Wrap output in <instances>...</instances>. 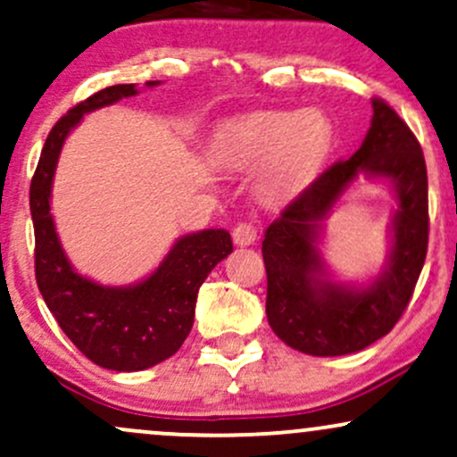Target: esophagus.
Segmentation results:
<instances>
[{
    "instance_id": "obj_1",
    "label": "esophagus",
    "mask_w": 457,
    "mask_h": 457,
    "mask_svg": "<svg viewBox=\"0 0 457 457\" xmlns=\"http://www.w3.org/2000/svg\"><path fill=\"white\" fill-rule=\"evenodd\" d=\"M234 243L238 246H246V245H253L255 238H258V229L253 228L251 223H238L232 232Z\"/></svg>"
}]
</instances>
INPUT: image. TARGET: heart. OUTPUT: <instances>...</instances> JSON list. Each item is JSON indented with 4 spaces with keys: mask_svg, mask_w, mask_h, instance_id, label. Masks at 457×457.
Here are the masks:
<instances>
[{
    "mask_svg": "<svg viewBox=\"0 0 457 457\" xmlns=\"http://www.w3.org/2000/svg\"><path fill=\"white\" fill-rule=\"evenodd\" d=\"M330 145L327 115L309 112H262L236 120L217 139V159L232 170H251L269 161L260 193L279 204L296 195L313 176Z\"/></svg>",
    "mask_w": 457,
    "mask_h": 457,
    "instance_id": "1",
    "label": "heart"
}]
</instances>
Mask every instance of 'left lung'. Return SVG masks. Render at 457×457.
<instances>
[{
  "label": "left lung",
  "instance_id": "8db88e82",
  "mask_svg": "<svg viewBox=\"0 0 457 457\" xmlns=\"http://www.w3.org/2000/svg\"><path fill=\"white\" fill-rule=\"evenodd\" d=\"M371 127L348 161L330 165L298 195L262 243L266 316L277 337L312 356L359 353L402 318L428 253V171L421 145L380 98ZM359 175L389 181L398 208L386 266L365 287L332 279L319 251L323 221Z\"/></svg>",
  "mask_w": 457,
  "mask_h": 457
}]
</instances>
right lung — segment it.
Instances as JSON below:
<instances>
[{"label":"right lung","mask_w":457,"mask_h":457,"mask_svg":"<svg viewBox=\"0 0 457 457\" xmlns=\"http://www.w3.org/2000/svg\"><path fill=\"white\" fill-rule=\"evenodd\" d=\"M159 83L145 81V86ZM135 94V83L104 87L57 120L29 187L40 295L66 337L92 363L113 371L148 370L178 353L191 333L199 286L234 249L225 229L187 234L176 240L152 275L120 287L79 275L66 258L51 214V188L62 145L83 115Z\"/></svg>","instance_id":"1"}]
</instances>
